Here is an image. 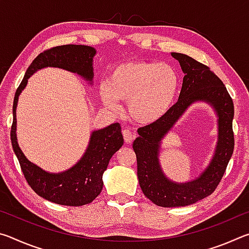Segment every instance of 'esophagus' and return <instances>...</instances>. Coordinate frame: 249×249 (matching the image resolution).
I'll list each match as a JSON object with an SVG mask.
<instances>
[{"label":"esophagus","instance_id":"obj_1","mask_svg":"<svg viewBox=\"0 0 249 249\" xmlns=\"http://www.w3.org/2000/svg\"><path fill=\"white\" fill-rule=\"evenodd\" d=\"M122 133H123V137H124V141L126 144H130V142H132L135 138V134L130 132L129 129H124Z\"/></svg>","mask_w":249,"mask_h":249}]
</instances>
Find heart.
I'll return each instance as SVG.
<instances>
[{"mask_svg":"<svg viewBox=\"0 0 249 249\" xmlns=\"http://www.w3.org/2000/svg\"><path fill=\"white\" fill-rule=\"evenodd\" d=\"M179 87V75L170 65L129 60L111 70L107 84L101 87V98L115 111L120 107L117 100L127 102L130 119L138 124L151 125L169 113Z\"/></svg>","mask_w":249,"mask_h":249,"instance_id":"b5f03b06","label":"heart"}]
</instances>
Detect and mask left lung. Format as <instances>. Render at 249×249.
Returning a JSON list of instances; mask_svg holds the SVG:
<instances>
[{
  "label": "left lung",
  "mask_w": 249,
  "mask_h": 249,
  "mask_svg": "<svg viewBox=\"0 0 249 249\" xmlns=\"http://www.w3.org/2000/svg\"><path fill=\"white\" fill-rule=\"evenodd\" d=\"M184 73L179 100L162 120L137 130L133 148L137 158V177L146 197L162 208L196 203L214 192L234 150V104L221 79L209 67L184 53H171ZM204 102L218 117V142L208 167L187 183L167 178L160 165L162 140L192 104Z\"/></svg>",
  "instance_id": "left-lung-1"
}]
</instances>
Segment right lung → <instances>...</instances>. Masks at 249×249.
Wrapping results in <instances>:
<instances>
[{
	"instance_id": "obj_1",
	"label": "right lung",
	"mask_w": 249,
	"mask_h": 249,
	"mask_svg": "<svg viewBox=\"0 0 249 249\" xmlns=\"http://www.w3.org/2000/svg\"><path fill=\"white\" fill-rule=\"evenodd\" d=\"M95 48L84 45L58 46L39 53L28 67L23 81L15 93L13 102V124L11 141L20 168L28 184L39 196L53 203L80 206L89 204L103 189L102 177L109 159L124 144L121 125L114 123L91 133L89 144L77 163L61 172L41 169L26 158L20 149L16 134V107L28 79L44 68H59L78 74L89 84H93V58Z\"/></svg>"
}]
</instances>
